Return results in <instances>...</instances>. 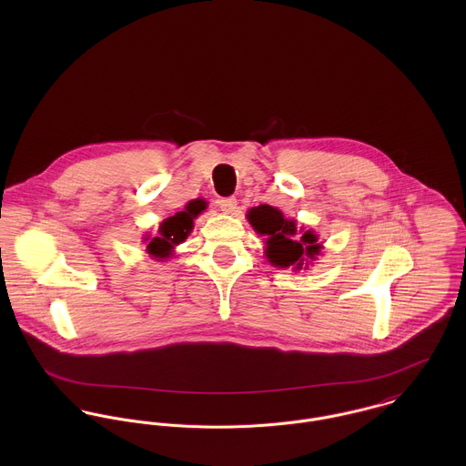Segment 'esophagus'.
Segmentation results:
<instances>
[{"instance_id":"34e87169","label":"esophagus","mask_w":466,"mask_h":466,"mask_svg":"<svg viewBox=\"0 0 466 466\" xmlns=\"http://www.w3.org/2000/svg\"><path fill=\"white\" fill-rule=\"evenodd\" d=\"M218 206L224 213H233V211H237V199L235 198H224V199L218 200Z\"/></svg>"}]
</instances>
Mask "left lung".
Returning a JSON list of instances; mask_svg holds the SVG:
<instances>
[{
  "instance_id": "obj_1",
  "label": "left lung",
  "mask_w": 466,
  "mask_h": 466,
  "mask_svg": "<svg viewBox=\"0 0 466 466\" xmlns=\"http://www.w3.org/2000/svg\"><path fill=\"white\" fill-rule=\"evenodd\" d=\"M248 220L257 233L267 237L266 257L274 267H294L296 270L301 267L307 268L309 260H316L323 249L314 231L309 229L301 237H296V220L285 218L279 209L268 204L251 208L248 211Z\"/></svg>"
}]
</instances>
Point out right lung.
Returning a JSON list of instances; mask_svg holds the SVG:
<instances>
[{"mask_svg":"<svg viewBox=\"0 0 466 466\" xmlns=\"http://www.w3.org/2000/svg\"><path fill=\"white\" fill-rule=\"evenodd\" d=\"M206 200H190L183 211H177L174 217H168L161 222L159 226V237L154 238H145L148 240L147 244V253L154 258H168L174 251V248L181 242L187 240L190 231L194 229V218H198L200 213L206 209Z\"/></svg>","mask_w":466,"mask_h":466,"instance_id":"1","label":"right lung"}]
</instances>
